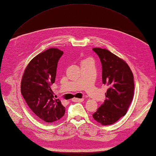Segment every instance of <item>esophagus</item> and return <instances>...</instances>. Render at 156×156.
Masks as SVG:
<instances>
[{"label":"esophagus","mask_w":156,"mask_h":156,"mask_svg":"<svg viewBox=\"0 0 156 156\" xmlns=\"http://www.w3.org/2000/svg\"><path fill=\"white\" fill-rule=\"evenodd\" d=\"M73 102H83L84 99L83 98H74L72 99Z\"/></svg>","instance_id":"esophagus-1"}]
</instances>
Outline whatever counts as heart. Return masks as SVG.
Masks as SVG:
<instances>
[{"mask_svg": "<svg viewBox=\"0 0 156 156\" xmlns=\"http://www.w3.org/2000/svg\"><path fill=\"white\" fill-rule=\"evenodd\" d=\"M87 59H86V60H87Z\"/></svg>", "mask_w": 156, "mask_h": 156, "instance_id": "heart-1", "label": "heart"}]
</instances>
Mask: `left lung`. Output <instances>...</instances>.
Masks as SVG:
<instances>
[{
    "label": "left lung",
    "instance_id": "8db88e82",
    "mask_svg": "<svg viewBox=\"0 0 156 156\" xmlns=\"http://www.w3.org/2000/svg\"><path fill=\"white\" fill-rule=\"evenodd\" d=\"M93 51L101 59L102 84L108 89L104 103L92 117L102 125H112L126 115L133 101V74L127 63L110 51L97 48Z\"/></svg>",
    "mask_w": 156,
    "mask_h": 156
}]
</instances>
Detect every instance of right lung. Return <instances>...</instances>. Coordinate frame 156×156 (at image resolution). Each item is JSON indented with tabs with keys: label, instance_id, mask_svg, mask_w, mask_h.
<instances>
[{
	"label": "right lung",
	"instance_id": "1",
	"mask_svg": "<svg viewBox=\"0 0 156 156\" xmlns=\"http://www.w3.org/2000/svg\"><path fill=\"white\" fill-rule=\"evenodd\" d=\"M62 55L63 51L55 48L40 53L29 63L22 77L21 91L26 103L46 122L58 121L65 114V107L51 90Z\"/></svg>",
	"mask_w": 156,
	"mask_h": 156
}]
</instances>
